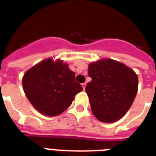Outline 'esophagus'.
Segmentation results:
<instances>
[{
	"instance_id": "34e87169",
	"label": "esophagus",
	"mask_w": 156,
	"mask_h": 156,
	"mask_svg": "<svg viewBox=\"0 0 156 156\" xmlns=\"http://www.w3.org/2000/svg\"><path fill=\"white\" fill-rule=\"evenodd\" d=\"M82 86H83V90H85V88H86V86H87V84H86V83H83V84H82Z\"/></svg>"
}]
</instances>
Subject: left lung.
Returning a JSON list of instances; mask_svg holds the SVG:
<instances>
[{"mask_svg":"<svg viewBox=\"0 0 156 156\" xmlns=\"http://www.w3.org/2000/svg\"><path fill=\"white\" fill-rule=\"evenodd\" d=\"M91 82L86 87L93 114L104 123H112L125 116L137 95L138 76L132 69L111 59L89 65Z\"/></svg>","mask_w":156,"mask_h":156,"instance_id":"8db88e82","label":"left lung"}]
</instances>
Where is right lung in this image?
I'll list each match as a JSON object with an SVG mask.
<instances>
[{
	"label": "right lung",
	"instance_id": "right-lung-1",
	"mask_svg": "<svg viewBox=\"0 0 156 156\" xmlns=\"http://www.w3.org/2000/svg\"><path fill=\"white\" fill-rule=\"evenodd\" d=\"M23 87L27 97L44 116H58L70 106L75 95L83 90L75 73L66 63L52 58L42 61L26 72Z\"/></svg>",
	"mask_w": 156,
	"mask_h": 156
}]
</instances>
